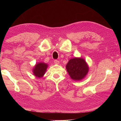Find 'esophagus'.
Returning a JSON list of instances; mask_svg holds the SVG:
<instances>
[{
  "label": "esophagus",
  "mask_w": 121,
  "mask_h": 121,
  "mask_svg": "<svg viewBox=\"0 0 121 121\" xmlns=\"http://www.w3.org/2000/svg\"><path fill=\"white\" fill-rule=\"evenodd\" d=\"M54 64H56V65H58L60 64V61H58V60H54Z\"/></svg>",
  "instance_id": "esophagus-1"
}]
</instances>
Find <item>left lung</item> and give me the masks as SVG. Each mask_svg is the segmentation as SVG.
Listing matches in <instances>:
<instances>
[{"label": "left lung", "mask_w": 121, "mask_h": 121, "mask_svg": "<svg viewBox=\"0 0 121 121\" xmlns=\"http://www.w3.org/2000/svg\"><path fill=\"white\" fill-rule=\"evenodd\" d=\"M66 69L72 79L80 81L85 77L89 67L85 60L81 57H75L69 60L66 65Z\"/></svg>", "instance_id": "left-lung-1"}]
</instances>
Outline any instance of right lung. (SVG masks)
<instances>
[{"mask_svg": "<svg viewBox=\"0 0 121 121\" xmlns=\"http://www.w3.org/2000/svg\"><path fill=\"white\" fill-rule=\"evenodd\" d=\"M48 65L44 63H39L36 64L33 69V75L36 77L41 78L45 74Z\"/></svg>", "mask_w": 121, "mask_h": 121, "instance_id": "right-lung-1", "label": "right lung"}]
</instances>
